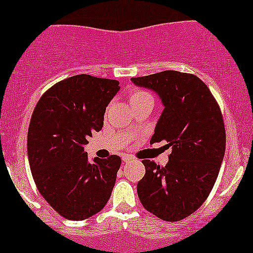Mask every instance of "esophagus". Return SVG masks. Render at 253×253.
Masks as SVG:
<instances>
[{
  "mask_svg": "<svg viewBox=\"0 0 253 253\" xmlns=\"http://www.w3.org/2000/svg\"><path fill=\"white\" fill-rule=\"evenodd\" d=\"M122 161L124 162H132L133 161V157L132 156H129V154H124V156H122Z\"/></svg>",
  "mask_w": 253,
  "mask_h": 253,
  "instance_id": "1",
  "label": "esophagus"
}]
</instances>
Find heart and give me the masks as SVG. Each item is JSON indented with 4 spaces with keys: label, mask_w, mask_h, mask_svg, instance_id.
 <instances>
[{
    "label": "heart",
    "mask_w": 253,
    "mask_h": 253,
    "mask_svg": "<svg viewBox=\"0 0 253 253\" xmlns=\"http://www.w3.org/2000/svg\"><path fill=\"white\" fill-rule=\"evenodd\" d=\"M148 97H152L151 95L147 94L146 91H142V90H133L129 95V102H137V101H141V100L144 99H148Z\"/></svg>",
    "instance_id": "obj_1"
}]
</instances>
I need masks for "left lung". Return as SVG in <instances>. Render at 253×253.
I'll use <instances>...</instances> for the list:
<instances>
[{
    "label": "left lung",
    "mask_w": 253,
    "mask_h": 253,
    "mask_svg": "<svg viewBox=\"0 0 253 253\" xmlns=\"http://www.w3.org/2000/svg\"><path fill=\"white\" fill-rule=\"evenodd\" d=\"M131 82L161 99L164 109L151 143L164 139L173 149L166 167L142 161L146 174L137 194L151 214L178 221L202 207L216 181L226 146L220 107L195 75L166 70Z\"/></svg>",
    "instance_id": "obj_1"
}]
</instances>
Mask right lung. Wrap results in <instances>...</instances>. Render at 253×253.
I'll return each mask as SVG.
<instances>
[{
    "mask_svg": "<svg viewBox=\"0 0 253 253\" xmlns=\"http://www.w3.org/2000/svg\"><path fill=\"white\" fill-rule=\"evenodd\" d=\"M119 84L86 74L68 78L41 97L32 115L27 139L32 175L42 197L65 219H87L111 197L121 158L90 162L84 147L104 126Z\"/></svg>",
    "mask_w": 253,
    "mask_h": 253,
    "instance_id": "obj_1",
    "label": "right lung"
}]
</instances>
